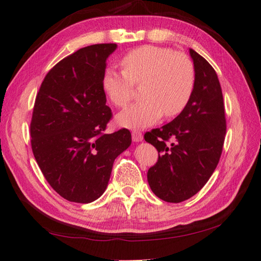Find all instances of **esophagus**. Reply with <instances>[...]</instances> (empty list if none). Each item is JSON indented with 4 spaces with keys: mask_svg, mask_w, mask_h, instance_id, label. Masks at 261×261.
<instances>
[{
    "mask_svg": "<svg viewBox=\"0 0 261 261\" xmlns=\"http://www.w3.org/2000/svg\"><path fill=\"white\" fill-rule=\"evenodd\" d=\"M144 139V137H142V134L140 131H132V140L135 142H139Z\"/></svg>",
    "mask_w": 261,
    "mask_h": 261,
    "instance_id": "34e87169",
    "label": "esophagus"
}]
</instances>
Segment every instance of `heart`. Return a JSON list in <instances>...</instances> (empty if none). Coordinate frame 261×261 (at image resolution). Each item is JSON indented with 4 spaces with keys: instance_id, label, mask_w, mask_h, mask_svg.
<instances>
[{
    "instance_id": "b5f03b06",
    "label": "heart",
    "mask_w": 261,
    "mask_h": 261,
    "mask_svg": "<svg viewBox=\"0 0 261 261\" xmlns=\"http://www.w3.org/2000/svg\"><path fill=\"white\" fill-rule=\"evenodd\" d=\"M123 71H105L101 86L111 103L124 109L142 85L144 100L117 115V123L137 129L156 123L163 115L172 119L186 110L196 86V70L188 55L170 47L146 45L121 61Z\"/></svg>"
}]
</instances>
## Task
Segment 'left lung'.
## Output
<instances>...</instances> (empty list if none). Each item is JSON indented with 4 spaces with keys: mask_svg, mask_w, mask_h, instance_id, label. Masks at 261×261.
I'll list each match as a JSON object with an SVG mask.
<instances>
[{
    "mask_svg": "<svg viewBox=\"0 0 261 261\" xmlns=\"http://www.w3.org/2000/svg\"><path fill=\"white\" fill-rule=\"evenodd\" d=\"M196 86L186 110L170 123L146 132L158 151L147 173L151 191L167 202H181L206 185L222 155L226 134L225 110L217 74L192 48Z\"/></svg>",
    "mask_w": 261,
    "mask_h": 261,
    "instance_id": "left-lung-1",
    "label": "left lung"
}]
</instances>
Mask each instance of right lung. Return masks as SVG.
<instances>
[{"instance_id":"obj_1","label":"right lung","mask_w":261,"mask_h":261,"mask_svg":"<svg viewBox=\"0 0 261 261\" xmlns=\"http://www.w3.org/2000/svg\"><path fill=\"white\" fill-rule=\"evenodd\" d=\"M116 44L80 48L54 65L36 96L32 149L46 181L61 197L88 203L107 188L115 158L131 145L121 129L105 134L112 111L101 86Z\"/></svg>"}]
</instances>
